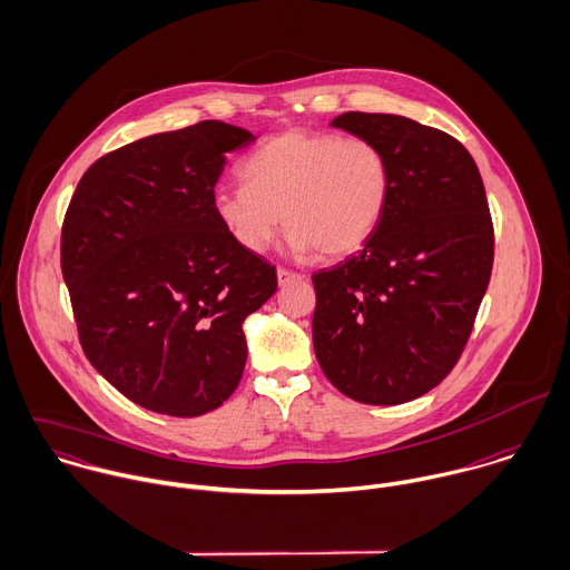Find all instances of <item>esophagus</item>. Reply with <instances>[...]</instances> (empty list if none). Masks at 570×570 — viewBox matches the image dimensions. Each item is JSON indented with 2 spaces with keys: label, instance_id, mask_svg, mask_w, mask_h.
<instances>
[{
  "label": "esophagus",
  "instance_id": "obj_1",
  "mask_svg": "<svg viewBox=\"0 0 570 570\" xmlns=\"http://www.w3.org/2000/svg\"><path fill=\"white\" fill-rule=\"evenodd\" d=\"M295 279H306V275H302V273H295V271H288V268H277V282H279V286H286V284H291V282H295Z\"/></svg>",
  "mask_w": 570,
  "mask_h": 570
}]
</instances>
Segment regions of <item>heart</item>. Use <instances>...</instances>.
I'll return each mask as SVG.
<instances>
[{
    "mask_svg": "<svg viewBox=\"0 0 570 570\" xmlns=\"http://www.w3.org/2000/svg\"><path fill=\"white\" fill-rule=\"evenodd\" d=\"M242 176L216 189L214 212L250 253L266 250L284 220L291 253L352 255L379 227L392 194L383 149L331 131L286 129L248 156Z\"/></svg>",
    "mask_w": 570,
    "mask_h": 570,
    "instance_id": "heart-1",
    "label": "heart"
}]
</instances>
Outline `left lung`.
Segmentation results:
<instances>
[{
    "instance_id": "obj_1",
    "label": "left lung",
    "mask_w": 570,
    "mask_h": 570,
    "mask_svg": "<svg viewBox=\"0 0 570 570\" xmlns=\"http://www.w3.org/2000/svg\"><path fill=\"white\" fill-rule=\"evenodd\" d=\"M333 127L383 149L392 194L363 250L313 275L315 354L345 396L407 403L454 370L487 293L484 185L462 142L436 127L367 112H345Z\"/></svg>"
}]
</instances>
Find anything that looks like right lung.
I'll use <instances>...</instances> for the list:
<instances>
[{"instance_id": "add662e5", "label": "right lung", "mask_w": 570, "mask_h": 570, "mask_svg": "<svg viewBox=\"0 0 570 570\" xmlns=\"http://www.w3.org/2000/svg\"><path fill=\"white\" fill-rule=\"evenodd\" d=\"M255 136L223 120L154 134L101 156L61 227V273L90 363L136 405L203 416L237 387L242 324L277 273L214 212L228 151Z\"/></svg>"}]
</instances>
